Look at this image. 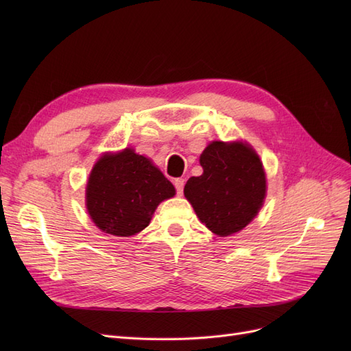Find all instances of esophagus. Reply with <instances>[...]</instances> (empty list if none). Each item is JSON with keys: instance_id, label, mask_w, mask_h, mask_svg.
Instances as JSON below:
<instances>
[{"instance_id": "esophagus-1", "label": "esophagus", "mask_w": 351, "mask_h": 351, "mask_svg": "<svg viewBox=\"0 0 351 351\" xmlns=\"http://www.w3.org/2000/svg\"><path fill=\"white\" fill-rule=\"evenodd\" d=\"M174 186L177 190V195L182 196L183 195V189H184V178H176L174 180Z\"/></svg>"}]
</instances>
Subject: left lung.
I'll return each instance as SVG.
<instances>
[{
  "instance_id": "obj_1",
  "label": "left lung",
  "mask_w": 351,
  "mask_h": 351,
  "mask_svg": "<svg viewBox=\"0 0 351 351\" xmlns=\"http://www.w3.org/2000/svg\"><path fill=\"white\" fill-rule=\"evenodd\" d=\"M199 162L204 174L190 177L184 196L212 232L227 237L256 217L267 195V178L258 154L243 142H212Z\"/></svg>"
}]
</instances>
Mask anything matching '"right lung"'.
Segmentation results:
<instances>
[{"label":"right lung","instance_id":"1","mask_svg":"<svg viewBox=\"0 0 351 351\" xmlns=\"http://www.w3.org/2000/svg\"><path fill=\"white\" fill-rule=\"evenodd\" d=\"M176 189L149 158L130 147L105 154L93 165L86 186V208L99 230L130 237L149 226L156 206Z\"/></svg>","mask_w":351,"mask_h":351}]
</instances>
